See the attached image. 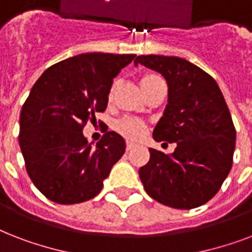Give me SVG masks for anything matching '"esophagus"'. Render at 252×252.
<instances>
[{"label": "esophagus", "mask_w": 252, "mask_h": 252, "mask_svg": "<svg viewBox=\"0 0 252 252\" xmlns=\"http://www.w3.org/2000/svg\"><path fill=\"white\" fill-rule=\"evenodd\" d=\"M133 148H136V144H133V142L130 141H126V152H129V150H132Z\"/></svg>", "instance_id": "1"}]
</instances>
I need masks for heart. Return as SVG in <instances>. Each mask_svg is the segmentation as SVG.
Wrapping results in <instances>:
<instances>
[{
    "label": "heart",
    "mask_w": 252,
    "mask_h": 252,
    "mask_svg": "<svg viewBox=\"0 0 252 252\" xmlns=\"http://www.w3.org/2000/svg\"><path fill=\"white\" fill-rule=\"evenodd\" d=\"M159 77L157 74H153V73H148V74H144L141 77V80H140V84H141V87L146 86V85H149L152 81L157 80ZM114 90V89H112ZM112 90H111L110 96L112 95ZM116 129L123 134V136H126L128 138H132V140H137V138L142 137L144 133H145L146 130V126L145 123L140 120V119H134V118H124L122 120H119L116 123Z\"/></svg>",
    "instance_id": "1"
}]
</instances>
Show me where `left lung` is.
<instances>
[{"label": "left lung", "instance_id": "8db88e82", "mask_svg": "<svg viewBox=\"0 0 252 252\" xmlns=\"http://www.w3.org/2000/svg\"><path fill=\"white\" fill-rule=\"evenodd\" d=\"M161 73L168 86L163 116L153 130L156 141L175 142L174 153L150 148L138 170L150 197L192 209L208 203L230 172L235 128L219 85L208 73L175 56H138L134 65Z\"/></svg>", "mask_w": 252, "mask_h": 252}]
</instances>
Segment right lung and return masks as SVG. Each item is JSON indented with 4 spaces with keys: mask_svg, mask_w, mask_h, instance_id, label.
I'll use <instances>...</instances> for the list:
<instances>
[{
    "mask_svg": "<svg viewBox=\"0 0 252 252\" xmlns=\"http://www.w3.org/2000/svg\"><path fill=\"white\" fill-rule=\"evenodd\" d=\"M136 55L82 53L48 68L22 107L19 146L35 187L57 204L93 199L126 152L116 132L96 145L82 129L107 108L114 78ZM96 122V120H95Z\"/></svg>",
    "mask_w": 252,
    "mask_h": 252,
    "instance_id": "add662e5",
    "label": "right lung"
}]
</instances>
